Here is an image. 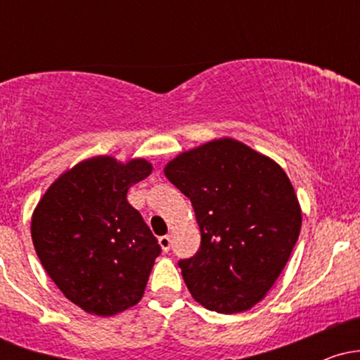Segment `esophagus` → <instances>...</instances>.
Masks as SVG:
<instances>
[{
	"label": "esophagus",
	"mask_w": 360,
	"mask_h": 360,
	"mask_svg": "<svg viewBox=\"0 0 360 360\" xmlns=\"http://www.w3.org/2000/svg\"><path fill=\"white\" fill-rule=\"evenodd\" d=\"M159 243L164 252H169V249H171V237H169V235H162V237L159 238Z\"/></svg>",
	"instance_id": "obj_1"
}]
</instances>
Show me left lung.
Instances as JSON below:
<instances>
[{
	"mask_svg": "<svg viewBox=\"0 0 360 360\" xmlns=\"http://www.w3.org/2000/svg\"><path fill=\"white\" fill-rule=\"evenodd\" d=\"M166 177L191 200L201 245L181 259L193 298L240 313L266 296L300 237L301 210L286 172L245 143L220 139L177 155Z\"/></svg>",
	"mask_w": 360,
	"mask_h": 360,
	"instance_id": "8db88e82",
	"label": "left lung"
}]
</instances>
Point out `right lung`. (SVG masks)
Wrapping results in <instances>:
<instances>
[{
    "mask_svg": "<svg viewBox=\"0 0 360 360\" xmlns=\"http://www.w3.org/2000/svg\"><path fill=\"white\" fill-rule=\"evenodd\" d=\"M152 166L93 157L64 172L32 217V240L44 269L68 300L88 313L117 315L137 304L160 245L127 201Z\"/></svg>",
    "mask_w": 360,
    "mask_h": 360,
    "instance_id": "add662e5",
    "label": "right lung"
}]
</instances>
